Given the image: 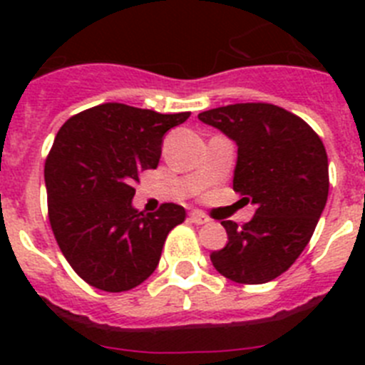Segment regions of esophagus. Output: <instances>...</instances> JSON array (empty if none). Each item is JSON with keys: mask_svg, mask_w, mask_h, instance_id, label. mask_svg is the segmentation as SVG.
I'll list each match as a JSON object with an SVG mask.
<instances>
[{"mask_svg": "<svg viewBox=\"0 0 365 365\" xmlns=\"http://www.w3.org/2000/svg\"><path fill=\"white\" fill-rule=\"evenodd\" d=\"M190 221L195 222V225H205V222H208V217H206L202 212L199 210H193L192 214H190Z\"/></svg>", "mask_w": 365, "mask_h": 365, "instance_id": "esophagus-1", "label": "esophagus"}]
</instances>
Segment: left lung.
<instances>
[{"label": "left lung", "mask_w": 365, "mask_h": 365, "mask_svg": "<svg viewBox=\"0 0 365 365\" xmlns=\"http://www.w3.org/2000/svg\"><path fill=\"white\" fill-rule=\"evenodd\" d=\"M199 120L234 140V192L257 206L243 227L221 221L228 243L210 254L212 265L235 283L278 278L307 247L327 202L324 143L307 122L263 102L202 111Z\"/></svg>", "instance_id": "left-lung-1"}]
</instances>
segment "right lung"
Here are the masks:
<instances>
[{
    "mask_svg": "<svg viewBox=\"0 0 365 365\" xmlns=\"http://www.w3.org/2000/svg\"><path fill=\"white\" fill-rule=\"evenodd\" d=\"M188 117L109 102L58 131L45 160L51 228L74 272L95 289L140 285L159 265L170 230L185 221L173 202L143 214L131 201L138 173L159 164L164 133Z\"/></svg>",
    "mask_w": 365,
    "mask_h": 365,
    "instance_id": "right-lung-1",
    "label": "right lung"
}]
</instances>
